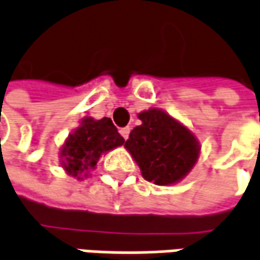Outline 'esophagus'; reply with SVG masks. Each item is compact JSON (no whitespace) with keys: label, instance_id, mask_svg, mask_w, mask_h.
<instances>
[{"label":"esophagus","instance_id":"esophagus-1","mask_svg":"<svg viewBox=\"0 0 260 260\" xmlns=\"http://www.w3.org/2000/svg\"><path fill=\"white\" fill-rule=\"evenodd\" d=\"M120 135L123 136V139L127 140V139H128V135H130V128H128V127H124V128L120 130Z\"/></svg>","mask_w":260,"mask_h":260}]
</instances>
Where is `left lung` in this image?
<instances>
[{
    "label": "left lung",
    "mask_w": 260,
    "mask_h": 260,
    "mask_svg": "<svg viewBox=\"0 0 260 260\" xmlns=\"http://www.w3.org/2000/svg\"><path fill=\"white\" fill-rule=\"evenodd\" d=\"M140 125L130 132L124 148L145 180L158 186L181 181L201 156V143L186 124L159 108L137 114Z\"/></svg>",
    "instance_id": "obj_1"
}]
</instances>
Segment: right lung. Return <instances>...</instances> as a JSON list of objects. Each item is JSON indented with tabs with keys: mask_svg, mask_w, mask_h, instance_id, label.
<instances>
[{
	"mask_svg": "<svg viewBox=\"0 0 260 260\" xmlns=\"http://www.w3.org/2000/svg\"><path fill=\"white\" fill-rule=\"evenodd\" d=\"M123 145L124 139L111 118L83 117L61 145L59 165L70 177L83 180L96 168L102 155Z\"/></svg>",
	"mask_w": 260,
	"mask_h": 260,
	"instance_id": "obj_1",
	"label": "right lung"
}]
</instances>
